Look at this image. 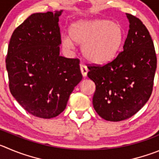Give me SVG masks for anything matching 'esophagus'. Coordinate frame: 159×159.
<instances>
[{"mask_svg":"<svg viewBox=\"0 0 159 159\" xmlns=\"http://www.w3.org/2000/svg\"><path fill=\"white\" fill-rule=\"evenodd\" d=\"M80 69H81V74H82L83 76L86 77L87 73H88V71H89L88 67H87V66H85L84 64H82V63H81V64L80 65Z\"/></svg>","mask_w":159,"mask_h":159,"instance_id":"1","label":"esophagus"}]
</instances>
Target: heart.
Masks as SVG:
<instances>
[{
    "label": "heart",
    "mask_w": 159,
    "mask_h": 159,
    "mask_svg": "<svg viewBox=\"0 0 159 159\" xmlns=\"http://www.w3.org/2000/svg\"><path fill=\"white\" fill-rule=\"evenodd\" d=\"M124 31L121 25L107 19L81 20L71 25L70 36L63 34L61 44L66 49L74 42L81 45V52L88 61L105 63L116 56L122 44Z\"/></svg>",
    "instance_id": "obj_1"
}]
</instances>
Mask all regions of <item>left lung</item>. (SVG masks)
<instances>
[{
    "label": "left lung",
    "instance_id": "1",
    "mask_svg": "<svg viewBox=\"0 0 159 159\" xmlns=\"http://www.w3.org/2000/svg\"><path fill=\"white\" fill-rule=\"evenodd\" d=\"M126 15L130 24L123 51L103 65L88 64V77L96 84L93 107L107 121H122L134 115L153 90L157 67L153 41L140 19Z\"/></svg>",
    "mask_w": 159,
    "mask_h": 159
}]
</instances>
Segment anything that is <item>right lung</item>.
<instances>
[{
    "mask_svg": "<svg viewBox=\"0 0 159 159\" xmlns=\"http://www.w3.org/2000/svg\"><path fill=\"white\" fill-rule=\"evenodd\" d=\"M61 12L32 14L15 30L8 44L10 92L25 111L38 118L62 113L82 79L79 59L59 56Z\"/></svg>",
    "mask_w": 159,
    "mask_h": 159,
    "instance_id": "obj_1",
    "label": "right lung"
}]
</instances>
